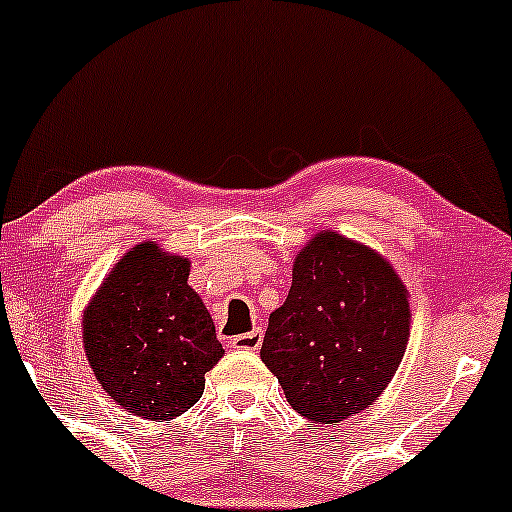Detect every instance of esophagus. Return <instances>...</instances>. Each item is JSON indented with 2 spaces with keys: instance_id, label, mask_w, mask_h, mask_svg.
Returning <instances> with one entry per match:
<instances>
[{
  "instance_id": "1",
  "label": "esophagus",
  "mask_w": 512,
  "mask_h": 512,
  "mask_svg": "<svg viewBox=\"0 0 512 512\" xmlns=\"http://www.w3.org/2000/svg\"><path fill=\"white\" fill-rule=\"evenodd\" d=\"M261 342H263V330L254 328L251 333L231 337L229 345L234 347V350H258V347H261Z\"/></svg>"
}]
</instances>
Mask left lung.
<instances>
[{
    "instance_id": "1",
    "label": "left lung",
    "mask_w": 512,
    "mask_h": 512,
    "mask_svg": "<svg viewBox=\"0 0 512 512\" xmlns=\"http://www.w3.org/2000/svg\"><path fill=\"white\" fill-rule=\"evenodd\" d=\"M412 333L409 291L379 251L323 229L293 258L261 360L313 424L360 414L392 382Z\"/></svg>"
}]
</instances>
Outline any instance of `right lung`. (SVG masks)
<instances>
[{"instance_id":"obj_1","label":"right lung","mask_w":512,"mask_h":512,"mask_svg":"<svg viewBox=\"0 0 512 512\" xmlns=\"http://www.w3.org/2000/svg\"><path fill=\"white\" fill-rule=\"evenodd\" d=\"M189 268V258L140 241L83 310V350L98 384L142 419L170 421L194 407L204 374L224 357Z\"/></svg>"}]
</instances>
